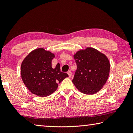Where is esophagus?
<instances>
[{
	"mask_svg": "<svg viewBox=\"0 0 133 133\" xmlns=\"http://www.w3.org/2000/svg\"><path fill=\"white\" fill-rule=\"evenodd\" d=\"M67 74H68L69 77H71L72 76V72H71V71H68V72H67Z\"/></svg>",
	"mask_w": 133,
	"mask_h": 133,
	"instance_id": "34e87169",
	"label": "esophagus"
}]
</instances>
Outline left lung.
<instances>
[{
    "instance_id": "obj_1",
    "label": "left lung",
    "mask_w": 133,
    "mask_h": 133,
    "mask_svg": "<svg viewBox=\"0 0 133 133\" xmlns=\"http://www.w3.org/2000/svg\"><path fill=\"white\" fill-rule=\"evenodd\" d=\"M77 69L72 82L81 92L93 95L102 89L110 74V63L105 55L92 47L74 55Z\"/></svg>"
}]
</instances>
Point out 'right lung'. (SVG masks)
Instances as JSON below:
<instances>
[{"label": "right lung", "instance_id": "1", "mask_svg": "<svg viewBox=\"0 0 133 133\" xmlns=\"http://www.w3.org/2000/svg\"><path fill=\"white\" fill-rule=\"evenodd\" d=\"M54 54L43 48H39L29 54L21 66V75L26 87L33 94L40 97L51 95L58 87L67 73L62 72L60 64L52 67Z\"/></svg>", "mask_w": 133, "mask_h": 133}]
</instances>
